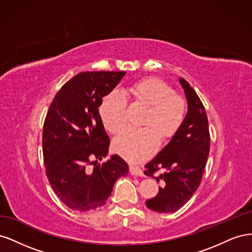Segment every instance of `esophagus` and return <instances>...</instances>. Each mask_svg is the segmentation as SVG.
I'll return each mask as SVG.
<instances>
[{
	"instance_id": "1",
	"label": "esophagus",
	"mask_w": 252,
	"mask_h": 252,
	"mask_svg": "<svg viewBox=\"0 0 252 252\" xmlns=\"http://www.w3.org/2000/svg\"><path fill=\"white\" fill-rule=\"evenodd\" d=\"M129 171H130V173L133 174V175H140V177H143V175H144L143 170L138 166L130 165V166H129Z\"/></svg>"
}]
</instances>
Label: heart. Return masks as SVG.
Here are the masks:
<instances>
[{"mask_svg":"<svg viewBox=\"0 0 252 252\" xmlns=\"http://www.w3.org/2000/svg\"><path fill=\"white\" fill-rule=\"evenodd\" d=\"M127 100L148 107L143 120L145 128H127L114 140L113 149L129 162L138 163L154 154L158 141L168 142L179 132L185 120L186 105L162 80L146 78L134 82L123 94L110 91L102 98L98 112L110 133H119L126 126Z\"/></svg>","mask_w":252,"mask_h":252,"instance_id":"1","label":"heart"}]
</instances>
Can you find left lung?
<instances>
[{"label":"left lung","mask_w":252,"mask_h":252,"mask_svg":"<svg viewBox=\"0 0 252 252\" xmlns=\"http://www.w3.org/2000/svg\"><path fill=\"white\" fill-rule=\"evenodd\" d=\"M180 83L188 103L184 123L168 145L145 165V174L158 183L162 181L158 194L145 202L149 209L159 213L177 211L190 200L201 184L210 149L204 105L186 80L180 78Z\"/></svg>","instance_id":"1"}]
</instances>
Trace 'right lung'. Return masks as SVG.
Segmentation results:
<instances>
[{
    "label": "right lung",
    "instance_id": "1",
    "mask_svg": "<svg viewBox=\"0 0 252 252\" xmlns=\"http://www.w3.org/2000/svg\"><path fill=\"white\" fill-rule=\"evenodd\" d=\"M125 71H86L59 90L43 126V158L53 191L72 210L86 212L103 206L116 181L128 173L118 155L104 163L110 140L98 113L102 98Z\"/></svg>",
    "mask_w": 252,
    "mask_h": 252
}]
</instances>
